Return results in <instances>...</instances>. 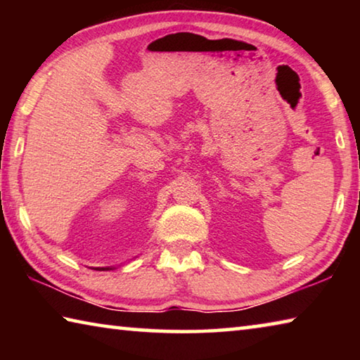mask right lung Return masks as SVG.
I'll use <instances>...</instances> for the list:
<instances>
[{"label": "right lung", "mask_w": 360, "mask_h": 360, "mask_svg": "<svg viewBox=\"0 0 360 360\" xmlns=\"http://www.w3.org/2000/svg\"><path fill=\"white\" fill-rule=\"evenodd\" d=\"M95 270H111V268H95Z\"/></svg>", "instance_id": "right-lung-1"}]
</instances>
